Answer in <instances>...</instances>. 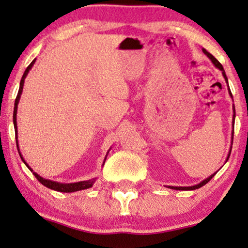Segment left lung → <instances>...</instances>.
Segmentation results:
<instances>
[{"label":"left lung","instance_id":"1","mask_svg":"<svg viewBox=\"0 0 248 248\" xmlns=\"http://www.w3.org/2000/svg\"><path fill=\"white\" fill-rule=\"evenodd\" d=\"M202 50H203V53H204L205 55H207L209 58L211 59V62H214L216 67L220 69V71L222 72V75H224V78H225V79H226V82L228 83L227 76H226V74H225V71H224V67H222V65L220 64V62H219L217 61V59H216V58L214 57V56H212L211 54H209L208 51L205 50V49H202ZM229 94H230V95H232V92H230V90H229ZM235 116H236V114H235V109H233V121H235ZM232 124H233V123H232ZM232 137H233V131H232ZM230 152H232V151H230ZM229 155H230V154H229ZM229 155H228V158H229ZM228 158H227V159H228ZM215 175H216V173H215V174H212V175H211V176H209L208 179H205L204 181H202L201 183H199V184H197V186H169V187H170V189H174V190H195V189H199V187L203 186L204 184H207V183L209 182V181H210V180L212 179V177H214Z\"/></svg>","mask_w":248,"mask_h":248}]
</instances>
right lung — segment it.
<instances>
[{
    "label": "right lung",
    "instance_id": "right-lung-1",
    "mask_svg": "<svg viewBox=\"0 0 248 248\" xmlns=\"http://www.w3.org/2000/svg\"><path fill=\"white\" fill-rule=\"evenodd\" d=\"M34 62H36V59H33V61L31 62V64H30L29 66H28L26 71H24V73H23V76H22V78H21V82H20V88H19L18 95H16V102H15V111H13V124H15V129H16V109H18V103H19V100H20V95H21V93H22L24 78H26V76L28 75V73H29V71L31 69V67H32V66H33ZM16 147L19 148L18 140H16ZM18 151H19V149H18ZM19 154H20V157H21V159H22L23 162H24V159H23L22 156H21V153H20V152H19ZM24 164H26V165L28 166V164H27L26 162H24ZM28 167H29V166H28ZM29 170H31V172L33 173V175L37 177V180L39 181V182H40L41 184H44L45 186L49 187V189H51V190L58 191V192H66V193H67V192H75V191H79V190L89 189V187H91V186H93L94 181H95V180L93 179V180H89V181H82V182H78V183H69V184L58 183V182H54V181H50V180H45V179H43V177H41V176L38 175L37 173H34L33 170L30 169V167H29Z\"/></svg>",
    "mask_w": 248,
    "mask_h": 248
}]
</instances>
